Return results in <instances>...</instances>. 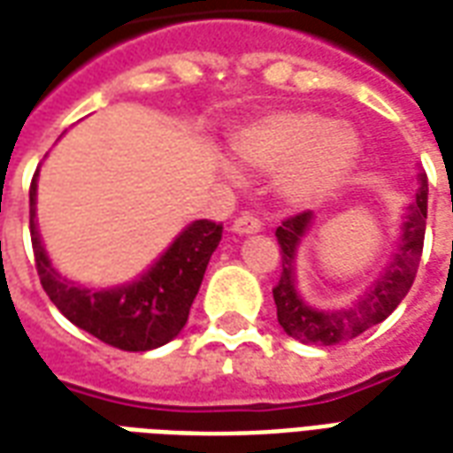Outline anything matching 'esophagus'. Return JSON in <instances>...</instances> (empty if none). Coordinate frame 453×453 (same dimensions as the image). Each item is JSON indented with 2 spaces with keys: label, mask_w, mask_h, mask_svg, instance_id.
Listing matches in <instances>:
<instances>
[{
  "label": "esophagus",
  "mask_w": 453,
  "mask_h": 453,
  "mask_svg": "<svg viewBox=\"0 0 453 453\" xmlns=\"http://www.w3.org/2000/svg\"><path fill=\"white\" fill-rule=\"evenodd\" d=\"M233 230L237 235H247V233H259L261 230V218L250 213V211H242L240 216L233 220Z\"/></svg>",
  "instance_id": "esophagus-1"
}]
</instances>
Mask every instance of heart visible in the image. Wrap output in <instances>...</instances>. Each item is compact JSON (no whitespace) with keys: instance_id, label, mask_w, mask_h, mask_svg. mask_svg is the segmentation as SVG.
I'll return each instance as SVG.
<instances>
[{"instance_id":"obj_1","label":"heart","mask_w":453,"mask_h":453,"mask_svg":"<svg viewBox=\"0 0 453 453\" xmlns=\"http://www.w3.org/2000/svg\"><path fill=\"white\" fill-rule=\"evenodd\" d=\"M233 150L242 165L261 173L290 165L283 189L290 199L310 201L350 173L357 142L343 124H324L310 112H278L235 134Z\"/></svg>"}]
</instances>
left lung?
<instances>
[{"label": "left lung", "instance_id": "obj_1", "mask_svg": "<svg viewBox=\"0 0 453 453\" xmlns=\"http://www.w3.org/2000/svg\"><path fill=\"white\" fill-rule=\"evenodd\" d=\"M311 220V211H303L288 216L276 227V240L280 247V278L273 286V303H276L278 324L288 336L297 338L311 346H336L348 338L360 336L374 324H380L396 310L411 286L420 266V254L425 242V220H427V180L420 175V192L408 206V216L403 223L401 250L391 261L387 273L372 286L360 303L338 311L311 310L310 304L300 300L295 290V250L300 237Z\"/></svg>", "mask_w": 453, "mask_h": 453}]
</instances>
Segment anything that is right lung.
I'll return each instance as SVG.
<instances>
[{
	"label": "right lung",
	"mask_w": 453,
	"mask_h": 453,
	"mask_svg": "<svg viewBox=\"0 0 453 453\" xmlns=\"http://www.w3.org/2000/svg\"><path fill=\"white\" fill-rule=\"evenodd\" d=\"M35 177L30 182V242L40 283L55 307L79 329L107 346L139 353L165 346L184 329L189 307L223 237V223L196 220L170 244L149 273L129 286L88 290L69 283L52 269L35 226Z\"/></svg>",
	"instance_id": "right-lung-1"
}]
</instances>
